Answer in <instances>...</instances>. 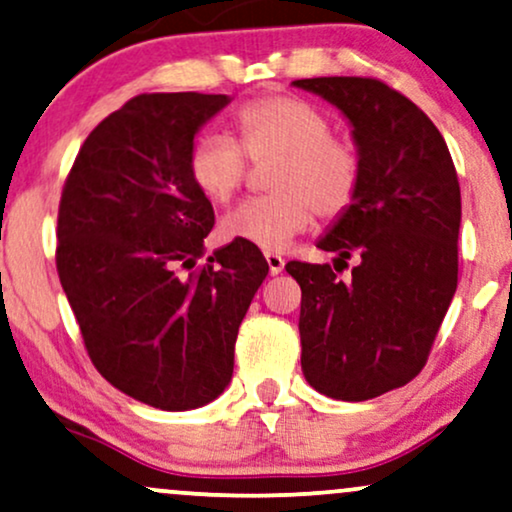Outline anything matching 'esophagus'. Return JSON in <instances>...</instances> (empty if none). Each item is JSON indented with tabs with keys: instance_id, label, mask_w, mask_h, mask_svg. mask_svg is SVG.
I'll return each instance as SVG.
<instances>
[{
	"instance_id": "obj_1",
	"label": "esophagus",
	"mask_w": 512,
	"mask_h": 512,
	"mask_svg": "<svg viewBox=\"0 0 512 512\" xmlns=\"http://www.w3.org/2000/svg\"><path fill=\"white\" fill-rule=\"evenodd\" d=\"M264 260H267V264H269V274L271 276L281 274L283 267H286V260H283L278 252H264Z\"/></svg>"
}]
</instances>
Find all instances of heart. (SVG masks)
<instances>
[{
	"mask_svg": "<svg viewBox=\"0 0 512 512\" xmlns=\"http://www.w3.org/2000/svg\"><path fill=\"white\" fill-rule=\"evenodd\" d=\"M238 144L208 132L193 141L189 174L212 203H229L248 181L252 163H276L267 198L238 205L222 219V234L262 250H283L314 224L338 219L352 208L361 184L354 144L331 132L328 115L288 94L248 101L236 113Z\"/></svg>",
	"mask_w": 512,
	"mask_h": 512,
	"instance_id": "obj_1",
	"label": "heart"
}]
</instances>
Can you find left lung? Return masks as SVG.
I'll list each match as a JSON object with an SVG mask.
<instances>
[{"label": "left lung", "mask_w": 512, "mask_h": 512, "mask_svg": "<svg viewBox=\"0 0 512 512\" xmlns=\"http://www.w3.org/2000/svg\"><path fill=\"white\" fill-rule=\"evenodd\" d=\"M352 122L361 184L319 248L357 260L288 262L300 283L302 373L321 394L366 401L423 371L458 286L461 186L439 129L373 77L295 80ZM338 269V267H335Z\"/></svg>", "instance_id": "obj_1"}]
</instances>
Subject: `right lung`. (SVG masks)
I'll return each instance as SVG.
<instances>
[{"label":"right lung","mask_w":512,"mask_h":512,"mask_svg":"<svg viewBox=\"0 0 512 512\" xmlns=\"http://www.w3.org/2000/svg\"><path fill=\"white\" fill-rule=\"evenodd\" d=\"M226 94H139L92 129L58 205L56 269L89 359L132 399L189 411L217 399L269 274L234 241L200 264L215 226L189 174L198 129Z\"/></svg>","instance_id":"obj_1"}]
</instances>
